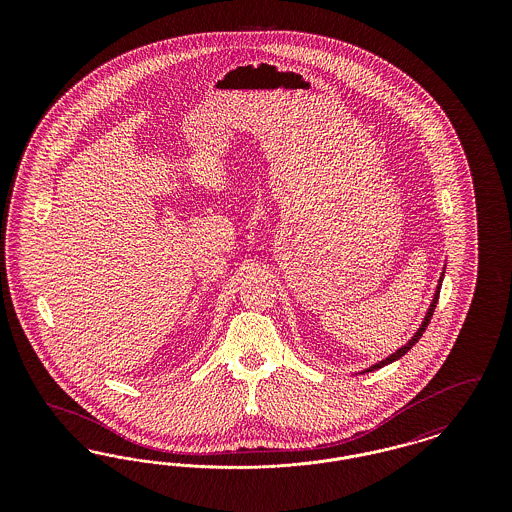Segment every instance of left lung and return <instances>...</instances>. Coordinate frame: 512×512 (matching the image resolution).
Wrapping results in <instances>:
<instances>
[{
	"mask_svg": "<svg viewBox=\"0 0 512 512\" xmlns=\"http://www.w3.org/2000/svg\"><path fill=\"white\" fill-rule=\"evenodd\" d=\"M445 268L447 265H443V270H441V274H439L438 286H436V292H434V297H432V301H430V305H428V309H426V313H424V318H422V322H420V326L416 328V332H414L413 336L409 338V341H405L399 349H395L391 355H388L386 359H382V361H378V363H374L372 366H368V368H363L361 372H353V376H359V374H366V372H372V370H378V368H382V366L391 365V363H395L397 359H401L407 351H411L413 349L414 343L422 338V334H424V330L428 328V322H430V318L434 315V309H436V305H438V297L439 290H441V282H443V276H445Z\"/></svg>",
	"mask_w": 512,
	"mask_h": 512,
	"instance_id": "left-lung-1",
	"label": "left lung"
}]
</instances>
